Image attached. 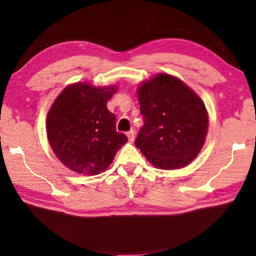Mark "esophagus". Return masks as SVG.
Returning a JSON list of instances; mask_svg holds the SVG:
<instances>
[{
  "label": "esophagus",
  "instance_id": "obj_1",
  "mask_svg": "<svg viewBox=\"0 0 256 256\" xmlns=\"http://www.w3.org/2000/svg\"><path fill=\"white\" fill-rule=\"evenodd\" d=\"M128 138L130 142L134 141V131H133V130H131V131L128 132Z\"/></svg>",
  "mask_w": 256,
  "mask_h": 256
}]
</instances>
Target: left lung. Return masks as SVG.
Wrapping results in <instances>:
<instances>
[{
    "label": "left lung",
    "instance_id": "obj_1",
    "mask_svg": "<svg viewBox=\"0 0 256 256\" xmlns=\"http://www.w3.org/2000/svg\"><path fill=\"white\" fill-rule=\"evenodd\" d=\"M144 126L136 146L160 170L188 166L206 142L209 116L204 102L183 81L158 73L138 86Z\"/></svg>",
    "mask_w": 256,
    "mask_h": 256
}]
</instances>
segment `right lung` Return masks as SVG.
<instances>
[{"instance_id":"add662e5","label":"right lung","mask_w":256,"mask_h":256,"mask_svg":"<svg viewBox=\"0 0 256 256\" xmlns=\"http://www.w3.org/2000/svg\"><path fill=\"white\" fill-rule=\"evenodd\" d=\"M116 90L115 86L76 82L66 86L50 106L47 138L68 170L88 176L100 174L126 144V136L116 131L115 115L107 110Z\"/></svg>"}]
</instances>
